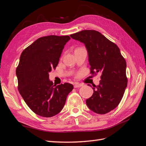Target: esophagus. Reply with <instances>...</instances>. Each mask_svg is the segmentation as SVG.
I'll use <instances>...</instances> for the list:
<instances>
[{
    "instance_id": "34e87169",
    "label": "esophagus",
    "mask_w": 146,
    "mask_h": 146,
    "mask_svg": "<svg viewBox=\"0 0 146 146\" xmlns=\"http://www.w3.org/2000/svg\"><path fill=\"white\" fill-rule=\"evenodd\" d=\"M82 86V84H80V83H75V84H74V87L75 88H80V87H81Z\"/></svg>"
}]
</instances>
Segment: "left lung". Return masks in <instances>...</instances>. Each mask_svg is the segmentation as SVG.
Here are the masks:
<instances>
[{
    "instance_id": "obj_1",
    "label": "left lung",
    "mask_w": 146,
    "mask_h": 146,
    "mask_svg": "<svg viewBox=\"0 0 146 146\" xmlns=\"http://www.w3.org/2000/svg\"><path fill=\"white\" fill-rule=\"evenodd\" d=\"M70 36L85 44L90 73L102 74L99 85H94L93 94L86 100L87 106L96 113H109L120 103L127 86L125 58L116 44L98 31L85 30Z\"/></svg>"
}]
</instances>
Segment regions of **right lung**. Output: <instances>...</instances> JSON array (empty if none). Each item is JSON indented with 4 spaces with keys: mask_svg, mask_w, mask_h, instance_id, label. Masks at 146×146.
Returning <instances> with one entry per match:
<instances>
[{
    "mask_svg": "<svg viewBox=\"0 0 146 146\" xmlns=\"http://www.w3.org/2000/svg\"><path fill=\"white\" fill-rule=\"evenodd\" d=\"M69 36H49L37 39L22 52L16 70L17 88L25 102L38 115L50 117L62 110L73 90L68 83L56 86L48 77L55 69Z\"/></svg>",
    "mask_w": 146,
    "mask_h": 146,
    "instance_id": "obj_1",
    "label": "right lung"
}]
</instances>
